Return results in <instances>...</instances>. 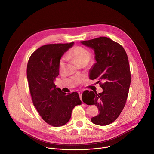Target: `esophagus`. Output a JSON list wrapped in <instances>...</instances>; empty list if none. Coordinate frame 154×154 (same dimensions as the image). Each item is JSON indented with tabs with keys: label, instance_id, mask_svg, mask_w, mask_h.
Masks as SVG:
<instances>
[{
	"label": "esophagus",
	"instance_id": "esophagus-1",
	"mask_svg": "<svg viewBox=\"0 0 154 154\" xmlns=\"http://www.w3.org/2000/svg\"><path fill=\"white\" fill-rule=\"evenodd\" d=\"M79 96H80V99L82 100V91H79Z\"/></svg>",
	"mask_w": 154,
	"mask_h": 154
}]
</instances>
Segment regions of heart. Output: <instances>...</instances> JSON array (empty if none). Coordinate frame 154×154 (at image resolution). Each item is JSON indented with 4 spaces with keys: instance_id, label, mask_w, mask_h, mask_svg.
<instances>
[{
    "instance_id": "1",
    "label": "heart",
    "mask_w": 154,
    "mask_h": 154,
    "mask_svg": "<svg viewBox=\"0 0 154 154\" xmlns=\"http://www.w3.org/2000/svg\"><path fill=\"white\" fill-rule=\"evenodd\" d=\"M90 52L82 47H75L72 49L68 54L66 57L74 60L79 65L82 63L89 62L91 58ZM64 60H61L60 62V68L62 69L64 67Z\"/></svg>"
}]
</instances>
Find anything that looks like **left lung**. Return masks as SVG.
I'll list each match as a JSON object with an SVG mask.
<instances>
[{
  "label": "left lung",
  "instance_id": "8db88e82",
  "mask_svg": "<svg viewBox=\"0 0 154 154\" xmlns=\"http://www.w3.org/2000/svg\"><path fill=\"white\" fill-rule=\"evenodd\" d=\"M94 51L96 63L90 69V77L98 79L102 93H83L82 100L87 105H95L99 115L91 118L97 125H106L115 121L125 105L131 81L127 54L119 44L106 37L80 41Z\"/></svg>",
  "mask_w": 154,
  "mask_h": 154
}]
</instances>
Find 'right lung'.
I'll list each match as a JSON object with an SVG mask.
<instances>
[{
  "label": "right lung",
  "mask_w": 154,
  "mask_h": 154,
  "mask_svg": "<svg viewBox=\"0 0 154 154\" xmlns=\"http://www.w3.org/2000/svg\"><path fill=\"white\" fill-rule=\"evenodd\" d=\"M74 44L42 46L31 55L27 64V77L33 103L43 120L54 127L66 124L73 108L82 104L77 92L66 94L54 83L59 75L61 57Z\"/></svg>",
  "instance_id": "add662e5"
}]
</instances>
